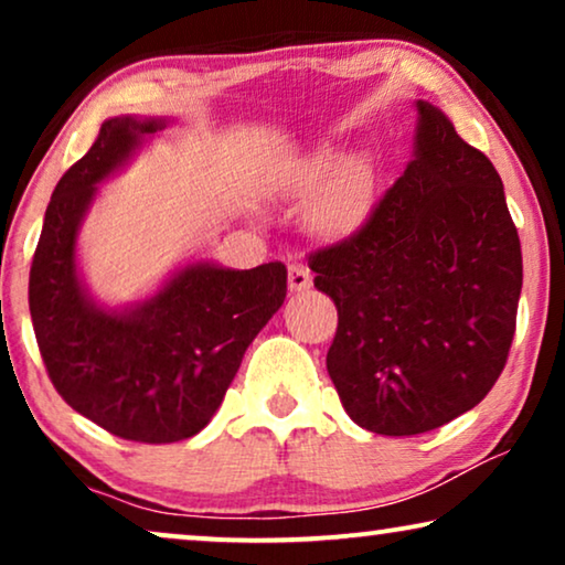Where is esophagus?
<instances>
[{"instance_id": "esophagus-1", "label": "esophagus", "mask_w": 565, "mask_h": 565, "mask_svg": "<svg viewBox=\"0 0 565 565\" xmlns=\"http://www.w3.org/2000/svg\"><path fill=\"white\" fill-rule=\"evenodd\" d=\"M288 285L292 292H300V290H308L313 285V277L308 273L306 265H300V262H292L288 267Z\"/></svg>"}]
</instances>
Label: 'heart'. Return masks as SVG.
Returning <instances> with one entry per match:
<instances>
[{"label": "heart", "mask_w": 565, "mask_h": 565, "mask_svg": "<svg viewBox=\"0 0 565 565\" xmlns=\"http://www.w3.org/2000/svg\"><path fill=\"white\" fill-rule=\"evenodd\" d=\"M337 167H339V161L334 157L321 153V157L311 159L303 169H300V172L296 174V180H292V184H290V192L292 195H303V192L316 188V184L329 180V177L337 172ZM339 215H342V205H327L316 221H319L321 226H334V223L339 221Z\"/></svg>", "instance_id": "heart-1"}]
</instances>
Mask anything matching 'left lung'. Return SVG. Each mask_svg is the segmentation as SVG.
Masks as SVG:
<instances>
[{
	"label": "left lung",
	"instance_id": "left-lung-1",
	"mask_svg": "<svg viewBox=\"0 0 565 565\" xmlns=\"http://www.w3.org/2000/svg\"><path fill=\"white\" fill-rule=\"evenodd\" d=\"M414 159L365 221L308 254L339 327L327 370L344 412L412 437L481 404L507 365L522 249L504 184L429 103Z\"/></svg>",
	"mask_w": 565,
	"mask_h": 565
}]
</instances>
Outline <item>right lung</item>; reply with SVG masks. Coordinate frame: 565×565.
Wrapping results in <instances>:
<instances>
[{
  "label": "right lung",
  "mask_w": 565,
  "mask_h": 565,
  "mask_svg": "<svg viewBox=\"0 0 565 565\" xmlns=\"http://www.w3.org/2000/svg\"><path fill=\"white\" fill-rule=\"evenodd\" d=\"M161 118H110L92 149L61 177L30 267V316L58 396L120 439L169 445L198 435L218 412L246 347L288 292L269 262L182 267L157 296L126 311L97 306L76 273V234L97 184L126 164Z\"/></svg>",
  "instance_id": "add662e5"
}]
</instances>
